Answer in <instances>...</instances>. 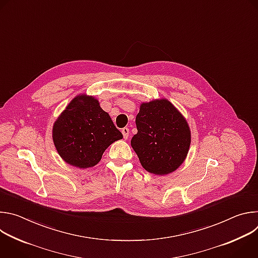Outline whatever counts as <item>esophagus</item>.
<instances>
[{"label": "esophagus", "mask_w": 258, "mask_h": 258, "mask_svg": "<svg viewBox=\"0 0 258 258\" xmlns=\"http://www.w3.org/2000/svg\"><path fill=\"white\" fill-rule=\"evenodd\" d=\"M121 133H122V135H123V138L126 140V139L128 138V136H130V130H128L127 127H123L122 131H121Z\"/></svg>", "instance_id": "esophagus-1"}]
</instances>
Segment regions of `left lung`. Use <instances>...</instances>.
Masks as SVG:
<instances>
[{"label":"left lung","instance_id":"left-lung-1","mask_svg":"<svg viewBox=\"0 0 258 258\" xmlns=\"http://www.w3.org/2000/svg\"><path fill=\"white\" fill-rule=\"evenodd\" d=\"M136 124L138 133L131 144L147 171L169 174L185 161L191 145L190 126L167 99L142 103Z\"/></svg>","mask_w":258,"mask_h":258}]
</instances>
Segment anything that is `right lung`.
<instances>
[{
  "label": "right lung",
  "instance_id": "add662e5",
  "mask_svg": "<svg viewBox=\"0 0 258 258\" xmlns=\"http://www.w3.org/2000/svg\"><path fill=\"white\" fill-rule=\"evenodd\" d=\"M52 138L60 157L84 169L98 164L108 147L123 137L98 99L81 94L54 122Z\"/></svg>",
  "mask_w": 258,
  "mask_h": 258
}]
</instances>
